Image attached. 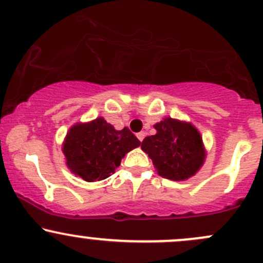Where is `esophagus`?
Returning <instances> with one entry per match:
<instances>
[{
  "mask_svg": "<svg viewBox=\"0 0 263 263\" xmlns=\"http://www.w3.org/2000/svg\"><path fill=\"white\" fill-rule=\"evenodd\" d=\"M137 137H138V139L140 140V142H143L144 137H145V133H144V132H140V133H138V134H137Z\"/></svg>",
  "mask_w": 263,
  "mask_h": 263,
  "instance_id": "34e87169",
  "label": "esophagus"
}]
</instances>
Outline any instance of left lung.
<instances>
[{"mask_svg": "<svg viewBox=\"0 0 263 263\" xmlns=\"http://www.w3.org/2000/svg\"><path fill=\"white\" fill-rule=\"evenodd\" d=\"M154 135L142 142L158 174L166 179L185 180L202 168L205 148L198 129L188 121L164 118L154 124Z\"/></svg>", "mask_w": 263, "mask_h": 263, "instance_id": "left-lung-1", "label": "left lung"}]
</instances>
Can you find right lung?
Listing matches in <instances>:
<instances>
[{
    "label": "right lung",
    "instance_id": "1",
    "mask_svg": "<svg viewBox=\"0 0 263 263\" xmlns=\"http://www.w3.org/2000/svg\"><path fill=\"white\" fill-rule=\"evenodd\" d=\"M140 145L128 128L117 130L99 117L87 123H76L63 143L66 165L72 174L86 182H97L111 176L126 153Z\"/></svg>",
    "mask_w": 263,
    "mask_h": 263
}]
</instances>
